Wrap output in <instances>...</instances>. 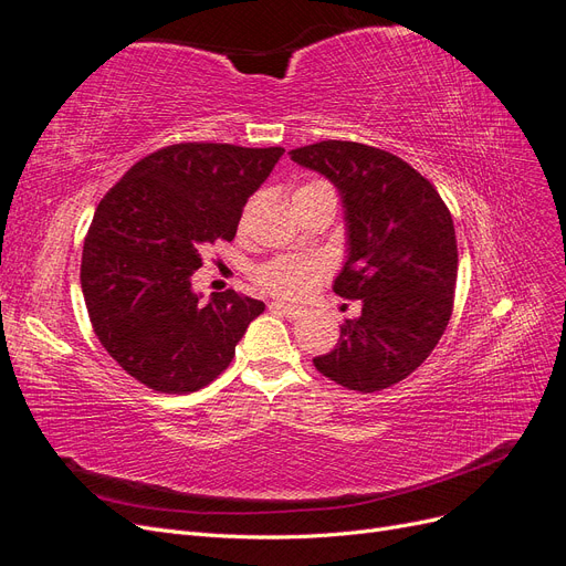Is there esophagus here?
Listing matches in <instances>:
<instances>
[{
	"label": "esophagus",
	"instance_id": "esophagus-1",
	"mask_svg": "<svg viewBox=\"0 0 566 566\" xmlns=\"http://www.w3.org/2000/svg\"><path fill=\"white\" fill-rule=\"evenodd\" d=\"M269 310H271V312H279V314H283V316H287V318H297V316H302V310H300V306H295V304H287V302H271V304H269Z\"/></svg>",
	"mask_w": 566,
	"mask_h": 566
}]
</instances>
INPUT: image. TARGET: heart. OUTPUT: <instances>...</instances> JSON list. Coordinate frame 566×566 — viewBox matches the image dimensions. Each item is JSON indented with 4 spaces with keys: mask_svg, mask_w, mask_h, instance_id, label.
<instances>
[{
    "mask_svg": "<svg viewBox=\"0 0 566 566\" xmlns=\"http://www.w3.org/2000/svg\"><path fill=\"white\" fill-rule=\"evenodd\" d=\"M331 188L323 181H306L297 188V193L321 191ZM328 273V262L323 256H297V254H279L252 271L254 283L264 287L266 293L283 300H300L310 295L316 283Z\"/></svg>",
    "mask_w": 566,
    "mask_h": 566,
    "instance_id": "1",
    "label": "heart"
}]
</instances>
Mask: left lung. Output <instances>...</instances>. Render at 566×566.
Returning a JSON list of instances; mask_svg holds the SVG:
<instances>
[{
  "instance_id": "8db88e82",
  "label": "left lung",
  "mask_w": 566,
  "mask_h": 566,
  "mask_svg": "<svg viewBox=\"0 0 566 566\" xmlns=\"http://www.w3.org/2000/svg\"><path fill=\"white\" fill-rule=\"evenodd\" d=\"M290 158L337 186L347 262L333 290L364 302L361 316L342 323L337 347L314 366L354 391L397 385L432 354L453 312L451 212L418 169L382 148L321 142L290 150Z\"/></svg>"
}]
</instances>
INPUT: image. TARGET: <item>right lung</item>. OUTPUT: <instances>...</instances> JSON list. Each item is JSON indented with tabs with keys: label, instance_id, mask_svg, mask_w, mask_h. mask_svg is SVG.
Listing matches in <instances>:
<instances>
[{
	"label": "right lung",
	"instance_id": "1",
	"mask_svg": "<svg viewBox=\"0 0 566 566\" xmlns=\"http://www.w3.org/2000/svg\"><path fill=\"white\" fill-rule=\"evenodd\" d=\"M283 153L175 144L129 167L101 198L80 283L98 342L134 380L188 394L229 368L264 302L235 290L202 302L191 276L205 248L233 241L248 198Z\"/></svg>",
	"mask_w": 566,
	"mask_h": 566
}]
</instances>
